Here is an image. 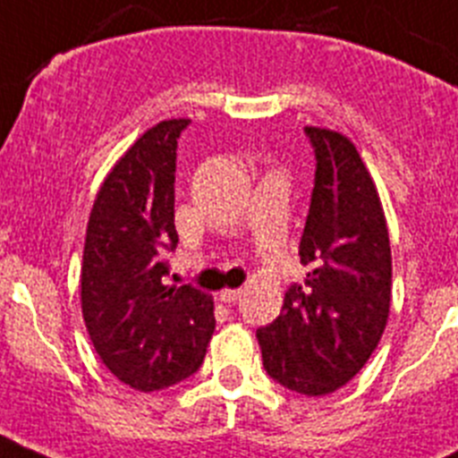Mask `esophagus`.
<instances>
[{
  "label": "esophagus",
  "instance_id": "34e87169",
  "mask_svg": "<svg viewBox=\"0 0 458 458\" xmlns=\"http://www.w3.org/2000/svg\"><path fill=\"white\" fill-rule=\"evenodd\" d=\"M242 294H244V292H242V290H224L219 294V299L224 301V303H228V306H234V303H237V301L242 299Z\"/></svg>",
  "mask_w": 458,
  "mask_h": 458
}]
</instances>
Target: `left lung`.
Masks as SVG:
<instances>
[{"mask_svg":"<svg viewBox=\"0 0 458 458\" xmlns=\"http://www.w3.org/2000/svg\"><path fill=\"white\" fill-rule=\"evenodd\" d=\"M303 131L317 162L299 244L310 271L255 335L274 381L321 397L352 381L377 349L390 312L393 258L381 200L356 146L340 131Z\"/></svg>","mask_w":458,"mask_h":458,"instance_id":"1","label":"left lung"}]
</instances>
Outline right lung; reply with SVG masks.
<instances>
[{"label":"right lung","mask_w":458,"mask_h":458,"mask_svg":"<svg viewBox=\"0 0 458 458\" xmlns=\"http://www.w3.org/2000/svg\"><path fill=\"white\" fill-rule=\"evenodd\" d=\"M191 121H162L111 168L90 209L81 262V312L98 356L130 388L152 393L200 368L214 301L166 285L175 233L178 139Z\"/></svg>","instance_id":"obj_1"}]
</instances>
